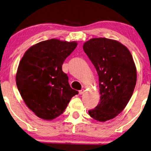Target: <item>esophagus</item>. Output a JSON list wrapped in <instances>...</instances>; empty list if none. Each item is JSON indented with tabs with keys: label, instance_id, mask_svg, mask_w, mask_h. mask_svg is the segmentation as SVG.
<instances>
[{
	"label": "esophagus",
	"instance_id": "34e87169",
	"mask_svg": "<svg viewBox=\"0 0 151 151\" xmlns=\"http://www.w3.org/2000/svg\"><path fill=\"white\" fill-rule=\"evenodd\" d=\"M79 94H83L84 93V90L82 89V90H79Z\"/></svg>",
	"mask_w": 151,
	"mask_h": 151
}]
</instances>
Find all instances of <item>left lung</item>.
<instances>
[{
    "instance_id": "obj_1",
    "label": "left lung",
    "mask_w": 151,
    "mask_h": 151,
    "mask_svg": "<svg viewBox=\"0 0 151 151\" xmlns=\"http://www.w3.org/2000/svg\"><path fill=\"white\" fill-rule=\"evenodd\" d=\"M99 76L100 101L90 116L99 122L115 117L127 105L133 93L137 71L128 48L114 40L94 38L83 46Z\"/></svg>"
}]
</instances>
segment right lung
I'll list each match as a JSON object with an SVG mask.
<instances>
[{
	"instance_id": "obj_1",
	"label": "right lung",
	"mask_w": 151,
	"mask_h": 151,
	"mask_svg": "<svg viewBox=\"0 0 151 151\" xmlns=\"http://www.w3.org/2000/svg\"><path fill=\"white\" fill-rule=\"evenodd\" d=\"M76 42L50 39L32 46L18 68V90L28 108L43 119L52 120L63 113L78 91L72 89L62 71L66 58L77 47Z\"/></svg>"
}]
</instances>
